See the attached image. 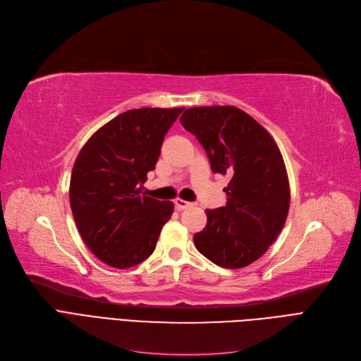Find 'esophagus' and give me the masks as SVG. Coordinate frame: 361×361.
Wrapping results in <instances>:
<instances>
[{
    "label": "esophagus",
    "mask_w": 361,
    "mask_h": 361,
    "mask_svg": "<svg viewBox=\"0 0 361 361\" xmlns=\"http://www.w3.org/2000/svg\"><path fill=\"white\" fill-rule=\"evenodd\" d=\"M175 206H176L179 210H182V209H188L190 206H192V203H191V202H186V200H182V198H176V200H175Z\"/></svg>",
    "instance_id": "1"
}]
</instances>
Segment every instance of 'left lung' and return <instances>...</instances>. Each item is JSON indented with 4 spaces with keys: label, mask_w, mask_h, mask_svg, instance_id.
<instances>
[{
    "label": "left lung",
    "mask_w": 361,
    "mask_h": 361,
    "mask_svg": "<svg viewBox=\"0 0 361 361\" xmlns=\"http://www.w3.org/2000/svg\"><path fill=\"white\" fill-rule=\"evenodd\" d=\"M180 123L204 147L212 171L231 178L226 206L206 210L207 224L194 234V245L221 267L250 266L276 240L288 215L290 183L279 147L234 106L192 107Z\"/></svg>",
    "instance_id": "left-lung-1"
}]
</instances>
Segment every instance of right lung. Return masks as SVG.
Segmentation results:
<instances>
[{
  "label": "right lung",
  "mask_w": 361,
  "mask_h": 361,
  "mask_svg": "<svg viewBox=\"0 0 361 361\" xmlns=\"http://www.w3.org/2000/svg\"><path fill=\"white\" fill-rule=\"evenodd\" d=\"M182 111L183 107L123 111L95 131L74 161V222L91 252L110 267L128 269L145 261L173 214L171 202L142 191L164 135Z\"/></svg>",
  "instance_id": "obj_1"
}]
</instances>
